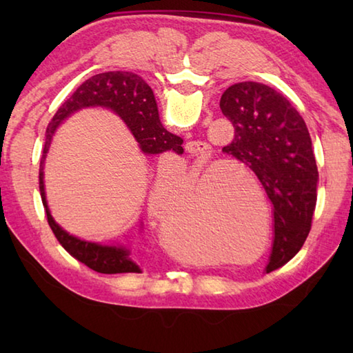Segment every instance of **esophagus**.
Instances as JSON below:
<instances>
[{
    "instance_id": "obj_1",
    "label": "esophagus",
    "mask_w": 353,
    "mask_h": 353,
    "mask_svg": "<svg viewBox=\"0 0 353 353\" xmlns=\"http://www.w3.org/2000/svg\"><path fill=\"white\" fill-rule=\"evenodd\" d=\"M186 152L192 156H197V157H203L209 153V145L206 142H201V141H190L186 142Z\"/></svg>"
}]
</instances>
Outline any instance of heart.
<instances>
[{
  "instance_id": "obj_1",
  "label": "heart",
  "mask_w": 353,
  "mask_h": 353,
  "mask_svg": "<svg viewBox=\"0 0 353 353\" xmlns=\"http://www.w3.org/2000/svg\"><path fill=\"white\" fill-rule=\"evenodd\" d=\"M194 115V112H192ZM229 167L226 163L212 162L185 172L182 177L171 172H159L148 194L150 219L161 221L172 208L177 197L181 205L177 211L163 226V243L167 250L182 261H194L203 254V241L200 236H182L172 232L196 226L203 232L212 247L245 252L259 241L261 219L254 211L252 201L245 197L238 186L230 183L238 182L235 177H221ZM262 199V214L268 216V211ZM189 205H185V201ZM197 213L196 219L184 220ZM270 236V221L264 224V245Z\"/></svg>"
}]
</instances>
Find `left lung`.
Returning <instances> with one entry per match:
<instances>
[{"instance_id":"obj_1","label":"left lung","mask_w":353,"mask_h":353,"mask_svg":"<svg viewBox=\"0 0 353 353\" xmlns=\"http://www.w3.org/2000/svg\"><path fill=\"white\" fill-rule=\"evenodd\" d=\"M235 137L223 153L258 177L273 206L274 239L265 272L302 249L317 203L319 171L303 118L283 95L256 81L229 86L220 100Z\"/></svg>"}]
</instances>
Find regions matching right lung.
Listing matches in <instances>:
<instances>
[{
  "label": "right lung",
  "mask_w": 353,
  "mask_h": 353,
  "mask_svg": "<svg viewBox=\"0 0 353 353\" xmlns=\"http://www.w3.org/2000/svg\"><path fill=\"white\" fill-rule=\"evenodd\" d=\"M89 106L108 108L121 117L133 133V137L139 142L142 152L147 154H159L163 152L182 154L183 139L170 133L162 125L152 88L138 74L123 71L101 72L83 81L76 89V92L59 108L47 127V134H45L47 138H45L43 154L39 167V191L52 234L72 258L92 268L97 273H139L141 268L137 265V262H133L130 252L125 247L81 241V239L65 232L52 220L47 200H45L43 162L52 134L65 118H68L79 109Z\"/></svg>",
  "instance_id": "1"
}]
</instances>
